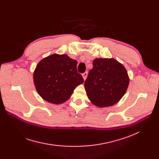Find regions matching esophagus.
<instances>
[{"label":"esophagus","instance_id":"obj_1","mask_svg":"<svg viewBox=\"0 0 159 159\" xmlns=\"http://www.w3.org/2000/svg\"><path fill=\"white\" fill-rule=\"evenodd\" d=\"M82 77H83V79H84V80H85L86 79V77H87V76H88V72H87V71L84 72V73H82Z\"/></svg>","mask_w":159,"mask_h":159}]
</instances>
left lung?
<instances>
[{"label": "left lung", "mask_w": 159, "mask_h": 159, "mask_svg": "<svg viewBox=\"0 0 159 159\" xmlns=\"http://www.w3.org/2000/svg\"><path fill=\"white\" fill-rule=\"evenodd\" d=\"M129 82L124 66L114 58H95L84 82L88 98L104 107L117 103L126 93Z\"/></svg>", "instance_id": "obj_1"}]
</instances>
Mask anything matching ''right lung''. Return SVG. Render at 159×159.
<instances>
[{"label":"right lung","mask_w":159,"mask_h":159,"mask_svg":"<svg viewBox=\"0 0 159 159\" xmlns=\"http://www.w3.org/2000/svg\"><path fill=\"white\" fill-rule=\"evenodd\" d=\"M77 61L66 54H53L41 60L33 73V81L39 95L55 104L70 98L77 86L84 82L77 72Z\"/></svg>","instance_id":"right-lung-1"}]
</instances>
